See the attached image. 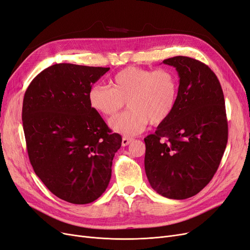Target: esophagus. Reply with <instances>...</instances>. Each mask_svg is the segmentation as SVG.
I'll return each mask as SVG.
<instances>
[{
    "label": "esophagus",
    "instance_id": "esophagus-1",
    "mask_svg": "<svg viewBox=\"0 0 250 250\" xmlns=\"http://www.w3.org/2000/svg\"><path fill=\"white\" fill-rule=\"evenodd\" d=\"M132 141H133V138L124 137V138H123V141H122V145H123V146H127Z\"/></svg>",
    "mask_w": 250,
    "mask_h": 250
}]
</instances>
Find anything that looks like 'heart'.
<instances>
[{"label": "heart", "instance_id": "b5f03b06", "mask_svg": "<svg viewBox=\"0 0 250 250\" xmlns=\"http://www.w3.org/2000/svg\"><path fill=\"white\" fill-rule=\"evenodd\" d=\"M178 85V77L171 69L126 67L111 79V87L92 85L87 98L90 107L105 116L116 114L126 102L128 110L111 118L109 126L115 133L134 136L143 132L148 123L160 125L170 116Z\"/></svg>", "mask_w": 250, "mask_h": 250}]
</instances>
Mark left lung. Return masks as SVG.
Returning a JSON list of instances; mask_svg holds the SVG:
<instances>
[{"label":"left lung","mask_w":250,"mask_h":250,"mask_svg":"<svg viewBox=\"0 0 250 250\" xmlns=\"http://www.w3.org/2000/svg\"><path fill=\"white\" fill-rule=\"evenodd\" d=\"M163 62L178 73V96L170 116L144 139L145 173L161 196L183 200L204 188L218 169L228 142L225 98L205 63L181 55Z\"/></svg>","instance_id":"8db88e82"}]
</instances>
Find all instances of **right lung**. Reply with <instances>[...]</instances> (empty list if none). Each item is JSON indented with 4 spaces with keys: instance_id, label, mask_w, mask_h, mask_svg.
<instances>
[{
    "instance_id": "add662e5",
    "label": "right lung",
    "mask_w": 250,
    "mask_h": 250,
    "mask_svg": "<svg viewBox=\"0 0 250 250\" xmlns=\"http://www.w3.org/2000/svg\"><path fill=\"white\" fill-rule=\"evenodd\" d=\"M110 68L55 63L37 75L22 104V125L33 169L53 195L88 204L109 184L122 136L111 134L87 94Z\"/></svg>"
}]
</instances>
